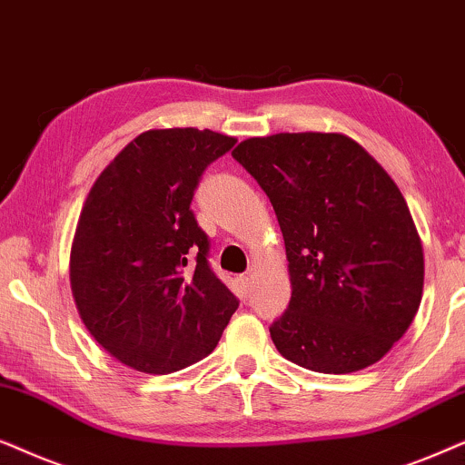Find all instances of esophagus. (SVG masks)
I'll return each mask as SVG.
<instances>
[{
  "instance_id": "34e87169",
  "label": "esophagus",
  "mask_w": 465,
  "mask_h": 465,
  "mask_svg": "<svg viewBox=\"0 0 465 465\" xmlns=\"http://www.w3.org/2000/svg\"><path fill=\"white\" fill-rule=\"evenodd\" d=\"M251 281H252V274H251V272H246V274L240 276V284H242L244 289H249V287H251Z\"/></svg>"
}]
</instances>
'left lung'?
I'll list each match as a JSON object with an SVG mask.
<instances>
[{
  "label": "left lung",
  "instance_id": "obj_1",
  "mask_svg": "<svg viewBox=\"0 0 465 465\" xmlns=\"http://www.w3.org/2000/svg\"><path fill=\"white\" fill-rule=\"evenodd\" d=\"M232 154L270 197L287 249L293 291L270 327L278 352L323 374L372 366L423 293V246L398 184L342 134L249 138Z\"/></svg>",
  "mask_w": 465,
  "mask_h": 465
}]
</instances>
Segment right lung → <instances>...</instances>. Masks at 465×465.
Segmentation results:
<instances>
[{
	"instance_id": "obj_1",
	"label": "right lung",
	"mask_w": 465,
	"mask_h": 465,
	"mask_svg": "<svg viewBox=\"0 0 465 465\" xmlns=\"http://www.w3.org/2000/svg\"><path fill=\"white\" fill-rule=\"evenodd\" d=\"M210 129H151L99 174L80 213L72 295L86 330L114 359L170 374L219 344L238 297L208 263L191 200L203 170L236 144Z\"/></svg>"
}]
</instances>
